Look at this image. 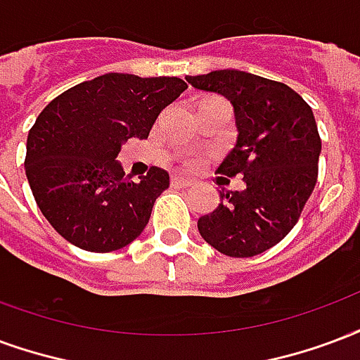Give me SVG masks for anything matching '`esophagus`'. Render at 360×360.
<instances>
[{
	"label": "esophagus",
	"instance_id": "34e87169",
	"mask_svg": "<svg viewBox=\"0 0 360 360\" xmlns=\"http://www.w3.org/2000/svg\"><path fill=\"white\" fill-rule=\"evenodd\" d=\"M173 187H181V188H188L193 187L194 183L191 179H185V177H177V175H172V179H169Z\"/></svg>",
	"mask_w": 360,
	"mask_h": 360
}]
</instances>
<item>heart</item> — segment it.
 <instances>
[{"mask_svg": "<svg viewBox=\"0 0 360 360\" xmlns=\"http://www.w3.org/2000/svg\"><path fill=\"white\" fill-rule=\"evenodd\" d=\"M187 164H191V166H193V164H194V160H188Z\"/></svg>", "mask_w": 360, "mask_h": 360, "instance_id": "1", "label": "heart"}]
</instances>
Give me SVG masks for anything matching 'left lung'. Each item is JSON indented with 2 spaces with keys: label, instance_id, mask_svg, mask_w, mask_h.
I'll return each instance as SVG.
<instances>
[{
  "label": "left lung",
  "instance_id": "left-lung-1",
  "mask_svg": "<svg viewBox=\"0 0 360 360\" xmlns=\"http://www.w3.org/2000/svg\"><path fill=\"white\" fill-rule=\"evenodd\" d=\"M196 89L234 106L238 143L217 173L244 175V191L221 193L198 219L202 238L229 257H252L286 236L319 177L321 135L311 106L286 84L240 70L187 76Z\"/></svg>",
  "mask_w": 360,
  "mask_h": 360
}]
</instances>
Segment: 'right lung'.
Segmentation results:
<instances>
[{
    "mask_svg": "<svg viewBox=\"0 0 360 360\" xmlns=\"http://www.w3.org/2000/svg\"><path fill=\"white\" fill-rule=\"evenodd\" d=\"M185 89L179 78L110 72L66 89L41 110L28 133L24 169L36 204L63 238L106 254L143 233L169 175L153 166L135 183L116 156L129 137H148Z\"/></svg>",
    "mask_w": 360,
    "mask_h": 360,
    "instance_id": "add662e5",
    "label": "right lung"
}]
</instances>
